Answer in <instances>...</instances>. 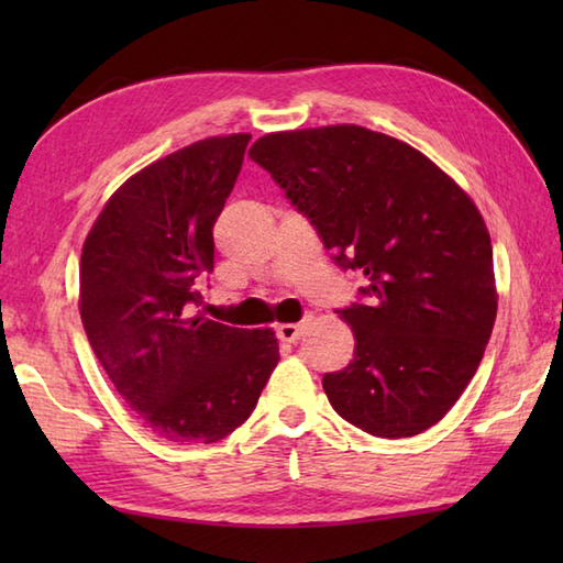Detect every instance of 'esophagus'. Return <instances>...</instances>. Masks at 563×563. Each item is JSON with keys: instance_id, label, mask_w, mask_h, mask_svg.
Masks as SVG:
<instances>
[{"instance_id": "1", "label": "esophagus", "mask_w": 563, "mask_h": 563, "mask_svg": "<svg viewBox=\"0 0 563 563\" xmlns=\"http://www.w3.org/2000/svg\"><path fill=\"white\" fill-rule=\"evenodd\" d=\"M309 321H312V314H307L300 324H280L278 329H275V333H278V339L285 341V343H297L300 341L305 333H307V327Z\"/></svg>"}]
</instances>
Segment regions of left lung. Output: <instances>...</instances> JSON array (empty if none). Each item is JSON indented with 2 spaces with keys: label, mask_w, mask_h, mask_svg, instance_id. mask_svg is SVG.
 <instances>
[{
  "label": "left lung",
  "mask_w": 563,
  "mask_h": 563,
  "mask_svg": "<svg viewBox=\"0 0 563 563\" xmlns=\"http://www.w3.org/2000/svg\"><path fill=\"white\" fill-rule=\"evenodd\" d=\"M249 157L367 285L336 309L353 363L327 373L345 421L377 438L435 426L479 367L496 321L494 249L470 196L421 152L361 125L271 133Z\"/></svg>",
  "instance_id": "1"
}]
</instances>
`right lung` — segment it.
I'll return each instance as SVG.
<instances>
[{
    "label": "right lung",
    "mask_w": 563,
    "mask_h": 563,
    "mask_svg": "<svg viewBox=\"0 0 563 563\" xmlns=\"http://www.w3.org/2000/svg\"><path fill=\"white\" fill-rule=\"evenodd\" d=\"M249 140H200L128 178L81 249L79 312L93 355L152 433L181 445L242 426L280 361L271 329L190 317Z\"/></svg>",
    "instance_id": "add662e5"
}]
</instances>
